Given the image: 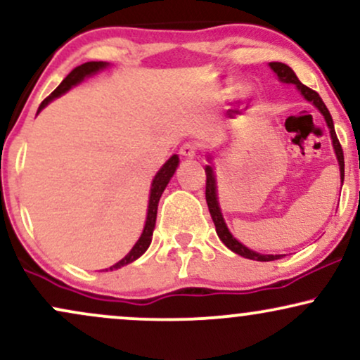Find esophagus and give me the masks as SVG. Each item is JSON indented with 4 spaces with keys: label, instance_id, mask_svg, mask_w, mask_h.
<instances>
[{
    "label": "esophagus",
    "instance_id": "34e87169",
    "mask_svg": "<svg viewBox=\"0 0 360 360\" xmlns=\"http://www.w3.org/2000/svg\"><path fill=\"white\" fill-rule=\"evenodd\" d=\"M179 154L183 157H194L198 154V147L194 146V143H184V146L179 148Z\"/></svg>",
    "mask_w": 360,
    "mask_h": 360
}]
</instances>
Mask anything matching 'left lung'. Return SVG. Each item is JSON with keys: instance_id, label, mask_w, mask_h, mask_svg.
Segmentation results:
<instances>
[{"instance_id": "8db88e82", "label": "left lung", "mask_w": 360, "mask_h": 360, "mask_svg": "<svg viewBox=\"0 0 360 360\" xmlns=\"http://www.w3.org/2000/svg\"><path fill=\"white\" fill-rule=\"evenodd\" d=\"M269 65H271L272 71L278 74L279 81L288 82V84H296V88L300 89V93L303 94V96L307 98L308 101H311L313 105H315L316 108L320 110V113L325 117L326 125H328V128H330V137H332L333 148H335V155H337V160H338V166H340V179H342V183H344V150H342L340 142H338V139H337L335 128H333L332 115H330V111L325 106V103L321 101L320 94H318L316 91L309 89L308 86H304L303 82H301L298 77H296V74L292 72V69L289 68V65L283 64V62H271ZM205 172H206V203H208L210 214H212L214 226H217V233H218V237H220V240L225 243V245L229 247L230 250L235 252V254L242 255V257H245V259L260 260V262H269V260H276V259L283 257V255H264V254H259V252H254V250L247 249L245 245H242V243L238 242L237 238H235L233 235L229 232V229H226V225H225V220H223V217H221L220 205H218L217 179H214L213 167L212 166H206L205 167Z\"/></svg>"}]
</instances>
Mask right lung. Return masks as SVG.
Wrapping results in <instances>:
<instances>
[{"instance_id": "right-lung-1", "label": "right lung", "mask_w": 360, "mask_h": 360, "mask_svg": "<svg viewBox=\"0 0 360 360\" xmlns=\"http://www.w3.org/2000/svg\"><path fill=\"white\" fill-rule=\"evenodd\" d=\"M106 65H108L106 62H86V64L77 65V68L74 69V71L69 72L68 77H65V79L62 81L60 84L57 86V88L53 89L47 98H45V100L42 101V105H40L39 111L42 110L44 106H47L52 100L59 98L60 94H64L65 91L71 89L72 86L79 84V82L84 79V77H88V76H91V74H94L98 71H101V69L106 68ZM177 164H179V157L172 155L171 159H169L167 162L164 164L162 167H160V171L155 174L154 181H152L150 198H148L147 220H146V226H143V232H142V235H140L137 243L134 245V249L128 252V254L122 260H120V262L115 264V266H111L110 271L120 269V267H123V266H127V264L134 262V260H137L140 255H142L143 252L148 249V245H150V242H152V233H154V229H155L157 206H159V200H160V196H162L166 186L169 184V181H171V177L174 176ZM105 271H108V269H105Z\"/></svg>"}]
</instances>
